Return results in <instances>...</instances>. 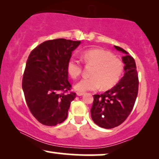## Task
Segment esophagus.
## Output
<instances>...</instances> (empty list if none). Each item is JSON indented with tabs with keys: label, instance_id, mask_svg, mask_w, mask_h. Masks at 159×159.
<instances>
[{
	"label": "esophagus",
	"instance_id": "34e87169",
	"mask_svg": "<svg viewBox=\"0 0 159 159\" xmlns=\"http://www.w3.org/2000/svg\"><path fill=\"white\" fill-rule=\"evenodd\" d=\"M76 94H77V96H83V95L84 94V93H82V92H77V93H76Z\"/></svg>",
	"mask_w": 159,
	"mask_h": 159
}]
</instances>
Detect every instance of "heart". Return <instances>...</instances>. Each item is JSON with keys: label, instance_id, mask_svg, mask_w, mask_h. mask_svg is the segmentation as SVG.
I'll return each mask as SVG.
<instances>
[{"label": "heart", "instance_id": "heart-1", "mask_svg": "<svg viewBox=\"0 0 159 159\" xmlns=\"http://www.w3.org/2000/svg\"><path fill=\"white\" fill-rule=\"evenodd\" d=\"M81 57L87 64L94 65L91 72L92 77L84 78L75 86L80 92L111 88L117 83L123 72V63L115 57L112 53L103 49L94 48L82 52ZM82 63L80 60L71 57L67 63V71L73 78H78L82 72Z\"/></svg>", "mask_w": 159, "mask_h": 159}]
</instances>
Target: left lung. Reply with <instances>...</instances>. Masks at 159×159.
Returning <instances> with one entry per match:
<instances>
[{"instance_id": "1", "label": "left lung", "mask_w": 159, "mask_h": 159, "mask_svg": "<svg viewBox=\"0 0 159 159\" xmlns=\"http://www.w3.org/2000/svg\"><path fill=\"white\" fill-rule=\"evenodd\" d=\"M116 50L125 54L123 57L125 74L112 89L103 94L93 96L91 117L96 125L113 129L122 124L132 112L138 93V72L134 58L123 48L114 45Z\"/></svg>"}]
</instances>
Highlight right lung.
I'll list each match as a JSON object with an SVG mask.
<instances>
[{
	"label": "right lung",
	"instance_id": "1",
	"mask_svg": "<svg viewBox=\"0 0 159 159\" xmlns=\"http://www.w3.org/2000/svg\"><path fill=\"white\" fill-rule=\"evenodd\" d=\"M81 41L47 40L30 52L22 79L25 100L33 116L40 123L54 126L67 118L71 91L67 63Z\"/></svg>",
	"mask_w": 159,
	"mask_h": 159
}]
</instances>
